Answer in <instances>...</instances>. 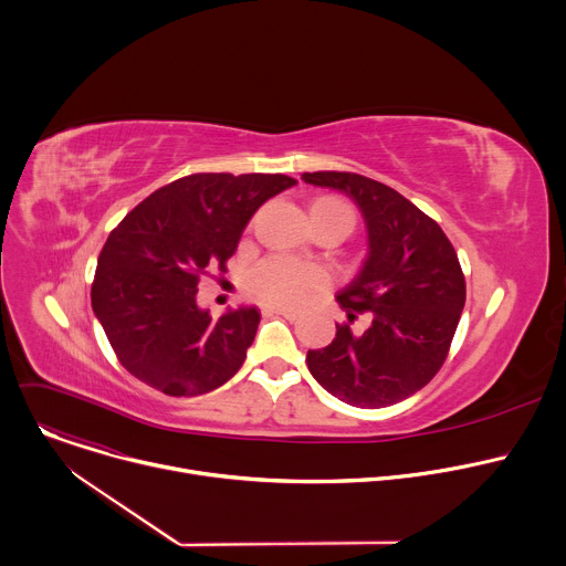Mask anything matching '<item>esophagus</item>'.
<instances>
[{
	"instance_id": "34e87169",
	"label": "esophagus",
	"mask_w": 566,
	"mask_h": 566,
	"mask_svg": "<svg viewBox=\"0 0 566 566\" xmlns=\"http://www.w3.org/2000/svg\"><path fill=\"white\" fill-rule=\"evenodd\" d=\"M262 313L264 315H284V317H289V319H297L300 317V311H295V308H289V306H264L262 308Z\"/></svg>"
}]
</instances>
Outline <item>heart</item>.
<instances>
[{"mask_svg":"<svg viewBox=\"0 0 566 566\" xmlns=\"http://www.w3.org/2000/svg\"><path fill=\"white\" fill-rule=\"evenodd\" d=\"M311 219L313 223L336 221L347 232H352L356 223L352 206L336 197L315 199L311 203ZM327 284L329 275L325 269L286 255H269L247 273V293L258 302L275 306L302 304L322 289H327Z\"/></svg>","mask_w":566,"mask_h":566,"instance_id":"1","label":"heart"}]
</instances>
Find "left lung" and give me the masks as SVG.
Masks as SVG:
<instances>
[{
  "label": "left lung",
  "instance_id": "8db88e82",
  "mask_svg": "<svg viewBox=\"0 0 566 566\" xmlns=\"http://www.w3.org/2000/svg\"><path fill=\"white\" fill-rule=\"evenodd\" d=\"M313 186L349 195L367 223L369 255L338 293L347 319L336 338L308 349L306 367L354 408H385L426 387L448 358L465 304V277L441 226L394 188L356 172H304ZM373 317L363 336L348 325Z\"/></svg>",
  "mask_w": 566,
  "mask_h": 566
}]
</instances>
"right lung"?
Listing matches in <instances>:
<instances>
[{"mask_svg": "<svg viewBox=\"0 0 566 566\" xmlns=\"http://www.w3.org/2000/svg\"><path fill=\"white\" fill-rule=\"evenodd\" d=\"M295 184L286 175H190L151 192L109 232L92 306L132 376L168 396H199L244 365L260 311L214 319L197 306V289L210 269L228 271L258 208Z\"/></svg>", "mask_w": 566, "mask_h": 566, "instance_id": "obj_1", "label": "right lung"}]
</instances>
